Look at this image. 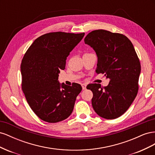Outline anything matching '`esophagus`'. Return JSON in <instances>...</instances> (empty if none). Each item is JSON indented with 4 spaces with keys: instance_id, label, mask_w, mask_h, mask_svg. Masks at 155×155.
I'll return each instance as SVG.
<instances>
[{
    "instance_id": "34e87169",
    "label": "esophagus",
    "mask_w": 155,
    "mask_h": 155,
    "mask_svg": "<svg viewBox=\"0 0 155 155\" xmlns=\"http://www.w3.org/2000/svg\"><path fill=\"white\" fill-rule=\"evenodd\" d=\"M81 86H82L83 90H85V89L87 88V85H86L85 83H83V84H81Z\"/></svg>"
}]
</instances>
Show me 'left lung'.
<instances>
[{
  "instance_id": "8db88e82",
  "label": "left lung",
  "mask_w": 155,
  "mask_h": 155,
  "mask_svg": "<svg viewBox=\"0 0 155 155\" xmlns=\"http://www.w3.org/2000/svg\"><path fill=\"white\" fill-rule=\"evenodd\" d=\"M84 41L96 51V72L110 79L107 87L97 83L88 86L93 93V109L104 118H118L129 109L138 91L141 65L134 46L124 35L105 30L90 32Z\"/></svg>"
}]
</instances>
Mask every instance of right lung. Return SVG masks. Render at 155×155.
I'll list each match as a JSON object with an SVG mask.
<instances>
[{
  "mask_svg": "<svg viewBox=\"0 0 155 155\" xmlns=\"http://www.w3.org/2000/svg\"><path fill=\"white\" fill-rule=\"evenodd\" d=\"M84 35L61 31L44 34L34 41L22 60V90L32 110L46 122L63 121L73 111L82 87L78 83L61 84L58 77Z\"/></svg>",
  "mask_w": 155,
  "mask_h": 155,
  "instance_id": "right-lung-1",
  "label": "right lung"
}]
</instances>
